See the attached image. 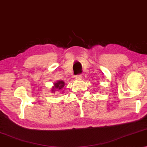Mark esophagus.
Here are the masks:
<instances>
[{
	"label": "esophagus",
	"instance_id": "1",
	"mask_svg": "<svg viewBox=\"0 0 147 147\" xmlns=\"http://www.w3.org/2000/svg\"><path fill=\"white\" fill-rule=\"evenodd\" d=\"M76 78L77 80H80V79H82V75H78V76H76Z\"/></svg>",
	"mask_w": 147,
	"mask_h": 147
}]
</instances>
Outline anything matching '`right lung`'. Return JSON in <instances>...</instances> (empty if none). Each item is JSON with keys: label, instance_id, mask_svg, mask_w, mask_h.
Segmentation results:
<instances>
[{"label": "right lung", "instance_id": "obj_1", "mask_svg": "<svg viewBox=\"0 0 147 147\" xmlns=\"http://www.w3.org/2000/svg\"><path fill=\"white\" fill-rule=\"evenodd\" d=\"M65 86V82L63 80H58L53 84V86L52 87L51 92L52 93H55V91H61ZM63 93V92H62Z\"/></svg>", "mask_w": 147, "mask_h": 147}]
</instances>
